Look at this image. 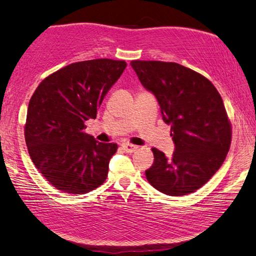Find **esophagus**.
<instances>
[{
    "mask_svg": "<svg viewBox=\"0 0 256 256\" xmlns=\"http://www.w3.org/2000/svg\"><path fill=\"white\" fill-rule=\"evenodd\" d=\"M122 148H123V150L128 153H132L134 151H136L138 148V146H134V144H131V143H123Z\"/></svg>",
    "mask_w": 256,
    "mask_h": 256,
    "instance_id": "1",
    "label": "esophagus"
}]
</instances>
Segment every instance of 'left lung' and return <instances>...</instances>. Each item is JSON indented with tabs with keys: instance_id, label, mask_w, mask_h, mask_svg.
<instances>
[{
	"instance_id": "1",
	"label": "left lung",
	"mask_w": 256,
	"mask_h": 256,
	"mask_svg": "<svg viewBox=\"0 0 256 256\" xmlns=\"http://www.w3.org/2000/svg\"><path fill=\"white\" fill-rule=\"evenodd\" d=\"M131 66L156 97L176 146L170 159L152 148L148 181L168 196L196 192L220 168L230 146L232 126L220 92L205 76L179 64L132 60Z\"/></svg>"
}]
</instances>
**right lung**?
Returning a JSON list of instances; mask_svg holds the SVG:
<instances>
[{"mask_svg": "<svg viewBox=\"0 0 256 256\" xmlns=\"http://www.w3.org/2000/svg\"><path fill=\"white\" fill-rule=\"evenodd\" d=\"M125 67L124 60L106 58L70 64L46 77L32 95L24 125L28 151L60 192L84 194L108 178L118 144L97 142L84 130Z\"/></svg>", "mask_w": 256, "mask_h": 256, "instance_id": "right-lung-1", "label": "right lung"}]
</instances>
